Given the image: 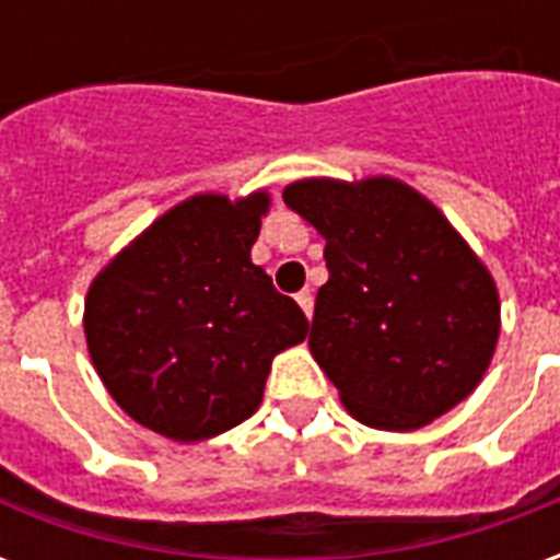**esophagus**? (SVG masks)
<instances>
[{
	"label": "esophagus",
	"mask_w": 560,
	"mask_h": 560,
	"mask_svg": "<svg viewBox=\"0 0 560 560\" xmlns=\"http://www.w3.org/2000/svg\"><path fill=\"white\" fill-rule=\"evenodd\" d=\"M296 303H300V308L305 312V317H312V312H315V296H312V291L296 293Z\"/></svg>",
	"instance_id": "esophagus-1"
}]
</instances>
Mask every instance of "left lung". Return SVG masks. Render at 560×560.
<instances>
[{"mask_svg":"<svg viewBox=\"0 0 560 560\" xmlns=\"http://www.w3.org/2000/svg\"><path fill=\"white\" fill-rule=\"evenodd\" d=\"M284 203L327 240L308 348L348 413L413 432L468 399L492 363L501 303L444 212L393 176L300 179Z\"/></svg>","mask_w":560,"mask_h":560,"instance_id":"left-lung-1","label":"left lung"}]
</instances>
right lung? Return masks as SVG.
<instances>
[{
  "mask_svg": "<svg viewBox=\"0 0 560 560\" xmlns=\"http://www.w3.org/2000/svg\"><path fill=\"white\" fill-rule=\"evenodd\" d=\"M269 195H195L95 276L83 329L122 411L195 444L257 411L272 357L305 339L303 308L252 264Z\"/></svg>",
  "mask_w": 560,
  "mask_h": 560,
  "instance_id": "add662e5",
  "label": "right lung"
}]
</instances>
